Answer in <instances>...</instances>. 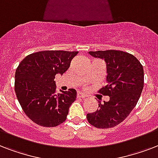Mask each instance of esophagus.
Here are the masks:
<instances>
[{"mask_svg":"<svg viewBox=\"0 0 158 158\" xmlns=\"http://www.w3.org/2000/svg\"><path fill=\"white\" fill-rule=\"evenodd\" d=\"M77 98H86V96L83 93H81V92H78L77 93Z\"/></svg>","mask_w":158,"mask_h":158,"instance_id":"34e87169","label":"esophagus"}]
</instances>
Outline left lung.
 <instances>
[{
	"label": "left lung",
	"mask_w": 158,
	"mask_h": 158,
	"mask_svg": "<svg viewBox=\"0 0 158 158\" xmlns=\"http://www.w3.org/2000/svg\"><path fill=\"white\" fill-rule=\"evenodd\" d=\"M92 56L104 60L106 64V83L99 93L110 97L95 112L88 113L89 124L99 129L115 127L135 108L143 88V68L133 55L122 51L89 52Z\"/></svg>",
	"instance_id": "obj_1"
}]
</instances>
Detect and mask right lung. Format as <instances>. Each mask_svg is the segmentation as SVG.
<instances>
[{"instance_id": "1", "label": "right lung", "mask_w": 158, "mask_h": 158, "mask_svg": "<svg viewBox=\"0 0 158 158\" xmlns=\"http://www.w3.org/2000/svg\"><path fill=\"white\" fill-rule=\"evenodd\" d=\"M78 52L44 51L28 55L19 64L15 91L27 116L44 127H55L66 120L76 99L75 89L56 94V74H63Z\"/></svg>"}]
</instances>
